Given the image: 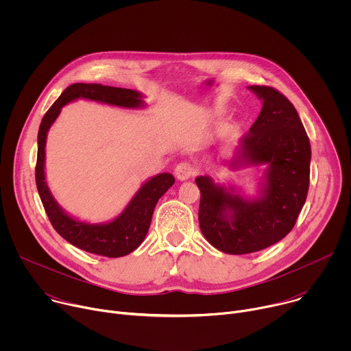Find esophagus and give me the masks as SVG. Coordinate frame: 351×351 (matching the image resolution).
<instances>
[{
	"label": "esophagus",
	"mask_w": 351,
	"mask_h": 351,
	"mask_svg": "<svg viewBox=\"0 0 351 351\" xmlns=\"http://www.w3.org/2000/svg\"><path fill=\"white\" fill-rule=\"evenodd\" d=\"M195 173H197L195 165H193L191 162H187V161L178 164V167L175 168V175L179 180H187V179L193 178Z\"/></svg>",
	"instance_id": "obj_1"
}]
</instances>
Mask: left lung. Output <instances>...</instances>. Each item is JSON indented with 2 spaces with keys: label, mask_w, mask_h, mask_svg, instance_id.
Listing matches in <instances>:
<instances>
[{
  "label": "left lung",
  "mask_w": 351,
  "mask_h": 351,
  "mask_svg": "<svg viewBox=\"0 0 351 351\" xmlns=\"http://www.w3.org/2000/svg\"><path fill=\"white\" fill-rule=\"evenodd\" d=\"M250 90L263 99V108L241 138L243 158L269 164L263 198L252 203L226 193L207 176L195 179L202 193L199 229L228 254L256 253L282 240L295 225L310 187L311 145L294 106L274 87Z\"/></svg>",
  "instance_id": "8db88e82"
}]
</instances>
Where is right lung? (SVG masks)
<instances>
[{
  "mask_svg": "<svg viewBox=\"0 0 351 351\" xmlns=\"http://www.w3.org/2000/svg\"><path fill=\"white\" fill-rule=\"evenodd\" d=\"M79 97L119 107H138L141 104L140 94L129 88L98 83H75L66 87L45 112L40 123L36 186L49 222L66 241L91 254L110 258L123 257L132 253L144 240L158 199L175 183V178L171 173H161L144 183L125 211L107 225H87L68 217L58 207L44 182V147L47 132L61 112V108Z\"/></svg>",
  "mask_w": 351,
  "mask_h": 351,
  "instance_id": "right-lung-1",
  "label": "right lung"
}]
</instances>
